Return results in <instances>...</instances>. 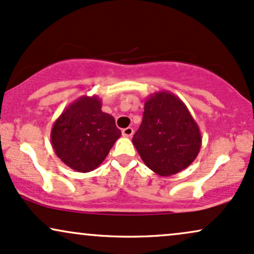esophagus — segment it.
<instances>
[{"label": "esophagus", "instance_id": "1", "mask_svg": "<svg viewBox=\"0 0 254 254\" xmlns=\"http://www.w3.org/2000/svg\"><path fill=\"white\" fill-rule=\"evenodd\" d=\"M122 133H123V136H125V137H131L132 136V133H133V129L132 127H125V129H123L122 130Z\"/></svg>", "mask_w": 254, "mask_h": 254}]
</instances>
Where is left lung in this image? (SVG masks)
I'll return each mask as SVG.
<instances>
[{"label": "left lung", "mask_w": 254, "mask_h": 254, "mask_svg": "<svg viewBox=\"0 0 254 254\" xmlns=\"http://www.w3.org/2000/svg\"><path fill=\"white\" fill-rule=\"evenodd\" d=\"M132 143L147 167L170 177L194 161L202 135L186 105L173 93L161 90L145 100L143 119Z\"/></svg>", "instance_id": "obj_1"}]
</instances>
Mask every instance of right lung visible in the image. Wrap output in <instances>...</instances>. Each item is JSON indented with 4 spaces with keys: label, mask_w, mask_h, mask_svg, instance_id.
Segmentation results:
<instances>
[{
    "label": "right lung",
    "mask_w": 254,
    "mask_h": 254,
    "mask_svg": "<svg viewBox=\"0 0 254 254\" xmlns=\"http://www.w3.org/2000/svg\"><path fill=\"white\" fill-rule=\"evenodd\" d=\"M101 104L98 95H82L52 125V148L71 170L81 173L95 170L122 135L115 118L101 111Z\"/></svg>",
    "instance_id": "obj_1"
}]
</instances>
